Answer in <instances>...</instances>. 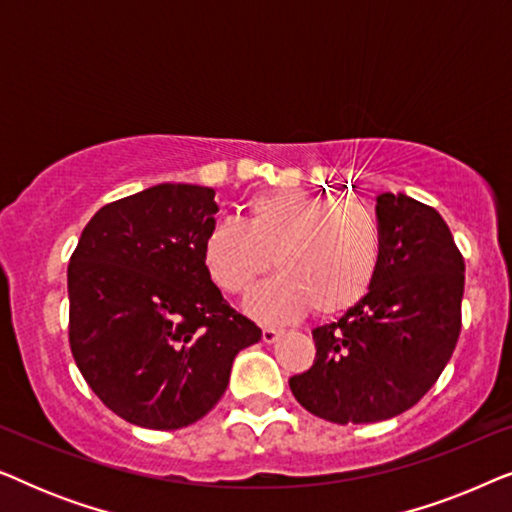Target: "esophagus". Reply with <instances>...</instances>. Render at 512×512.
Segmentation results:
<instances>
[{
  "mask_svg": "<svg viewBox=\"0 0 512 512\" xmlns=\"http://www.w3.org/2000/svg\"><path fill=\"white\" fill-rule=\"evenodd\" d=\"M284 331L282 328H275V326H265L263 328V342H268V345H272V342H275L279 335H282Z\"/></svg>",
  "mask_w": 512,
  "mask_h": 512,
  "instance_id": "34e87169",
  "label": "esophagus"
}]
</instances>
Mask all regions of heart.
<instances>
[{"label": "heart", "mask_w": 512, "mask_h": 512, "mask_svg": "<svg viewBox=\"0 0 512 512\" xmlns=\"http://www.w3.org/2000/svg\"><path fill=\"white\" fill-rule=\"evenodd\" d=\"M275 279L249 298L256 319L291 321L312 307L340 314L359 305L382 263V230L366 205L305 191L261 193L247 221L221 219L207 230L202 263L221 291L244 296L272 270Z\"/></svg>", "instance_id": "1"}]
</instances>
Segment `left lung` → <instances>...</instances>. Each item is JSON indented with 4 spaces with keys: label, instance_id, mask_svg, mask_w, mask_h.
Listing matches in <instances>:
<instances>
[{
    "label": "left lung",
    "instance_id": "obj_1",
    "mask_svg": "<svg viewBox=\"0 0 512 512\" xmlns=\"http://www.w3.org/2000/svg\"><path fill=\"white\" fill-rule=\"evenodd\" d=\"M382 263L375 284L338 321L312 331L317 356L289 387L307 412L370 424L412 408L457 347L464 256L436 209L377 195Z\"/></svg>",
    "mask_w": 512,
    "mask_h": 512
}]
</instances>
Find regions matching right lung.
Returning a JSON list of instances; mask_svg holds the SVG:
<instances>
[{"label": "right lung", "instance_id": "add662e5", "mask_svg": "<svg viewBox=\"0 0 512 512\" xmlns=\"http://www.w3.org/2000/svg\"><path fill=\"white\" fill-rule=\"evenodd\" d=\"M214 188L158 184L104 205L67 268L69 347L125 422L174 431L205 417L261 328L223 300L202 263Z\"/></svg>", "mask_w": 512, "mask_h": 512}]
</instances>
